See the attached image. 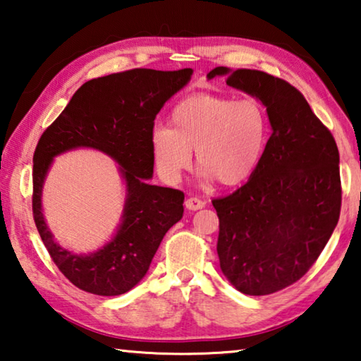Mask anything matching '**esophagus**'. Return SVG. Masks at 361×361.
Wrapping results in <instances>:
<instances>
[{
    "instance_id": "1",
    "label": "esophagus",
    "mask_w": 361,
    "mask_h": 361,
    "mask_svg": "<svg viewBox=\"0 0 361 361\" xmlns=\"http://www.w3.org/2000/svg\"><path fill=\"white\" fill-rule=\"evenodd\" d=\"M185 205H186L188 210H192V212L200 210V209H204V207H205V200L197 199V197H189V199H186Z\"/></svg>"
}]
</instances>
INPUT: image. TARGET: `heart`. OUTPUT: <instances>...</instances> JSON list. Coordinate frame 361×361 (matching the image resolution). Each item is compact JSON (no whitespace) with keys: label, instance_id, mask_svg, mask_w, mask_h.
Here are the masks:
<instances>
[{"label":"heart","instance_id":"b5f03b06","mask_svg":"<svg viewBox=\"0 0 361 361\" xmlns=\"http://www.w3.org/2000/svg\"><path fill=\"white\" fill-rule=\"evenodd\" d=\"M271 122L255 99L200 94L176 103L169 127L151 133L152 161L159 175L176 183L191 166V151L207 178L221 186L242 185L259 167Z\"/></svg>","mask_w":361,"mask_h":361}]
</instances>
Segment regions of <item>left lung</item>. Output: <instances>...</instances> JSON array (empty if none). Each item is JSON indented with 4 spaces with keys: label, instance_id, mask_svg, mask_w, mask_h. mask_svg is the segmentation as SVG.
Returning <instances> with one entry per match:
<instances>
[{
    "label": "left lung",
    "instance_id": "left-lung-1",
    "mask_svg": "<svg viewBox=\"0 0 361 361\" xmlns=\"http://www.w3.org/2000/svg\"><path fill=\"white\" fill-rule=\"evenodd\" d=\"M215 76H228L226 84L258 99L272 127L250 180L212 200L219 267L243 295H271L309 271L338 224L339 151L307 100L283 79L226 66L207 75Z\"/></svg>",
    "mask_w": 361,
    "mask_h": 361
}]
</instances>
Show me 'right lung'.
Returning <instances> with one entry per match:
<instances>
[{
  "label": "right lung",
  "instance_id": "obj_1",
  "mask_svg": "<svg viewBox=\"0 0 361 361\" xmlns=\"http://www.w3.org/2000/svg\"><path fill=\"white\" fill-rule=\"evenodd\" d=\"M192 76L191 68H135L90 79L42 133L33 156V218L41 240L70 282L99 296L132 290L146 272L166 232L183 216L185 194L149 185L151 133L156 114ZM78 147L105 152L118 162L126 204L114 239L94 254H73L53 240L42 215V186L54 157Z\"/></svg>",
  "mask_w": 361,
  "mask_h": 361
}]
</instances>
